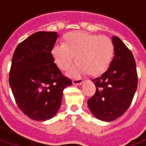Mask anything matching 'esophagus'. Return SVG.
<instances>
[{
	"mask_svg": "<svg viewBox=\"0 0 146 146\" xmlns=\"http://www.w3.org/2000/svg\"><path fill=\"white\" fill-rule=\"evenodd\" d=\"M72 82H73L74 85H76V86H81L84 82V80H82V79H74V80L72 81Z\"/></svg>",
	"mask_w": 146,
	"mask_h": 146,
	"instance_id": "obj_1",
	"label": "esophagus"
}]
</instances>
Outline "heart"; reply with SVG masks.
Masks as SVG:
<instances>
[{
    "mask_svg": "<svg viewBox=\"0 0 146 146\" xmlns=\"http://www.w3.org/2000/svg\"><path fill=\"white\" fill-rule=\"evenodd\" d=\"M114 47L107 36H97L86 32H72L64 36V44L54 46L51 54L57 66L63 71L71 68L76 57L78 64L70 72L72 76L86 72L99 76L109 67Z\"/></svg>",
    "mask_w": 146,
    "mask_h": 146,
    "instance_id": "obj_1",
    "label": "heart"
}]
</instances>
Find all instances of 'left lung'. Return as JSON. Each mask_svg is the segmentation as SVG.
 Listing matches in <instances>:
<instances>
[{"instance_id":"left-lung-1","label":"left lung","mask_w":146,"mask_h":146,"mask_svg":"<svg viewBox=\"0 0 146 146\" xmlns=\"http://www.w3.org/2000/svg\"><path fill=\"white\" fill-rule=\"evenodd\" d=\"M114 57L107 72L94 78L96 91L88 100L94 117L112 121L126 112L138 86L136 64L132 53L119 37L112 36Z\"/></svg>"}]
</instances>
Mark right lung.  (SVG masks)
<instances>
[{"label": "right lung", "instance_id": "right-lung-1", "mask_svg": "<svg viewBox=\"0 0 146 146\" xmlns=\"http://www.w3.org/2000/svg\"><path fill=\"white\" fill-rule=\"evenodd\" d=\"M58 34L37 32L17 46L9 73V85L17 105L29 118L44 121L60 108L63 90L72 82L54 64L51 50Z\"/></svg>", "mask_w": 146, "mask_h": 146}]
</instances>
